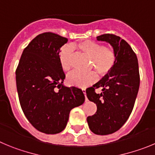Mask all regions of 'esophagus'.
Instances as JSON below:
<instances>
[{"instance_id":"1","label":"esophagus","mask_w":155,"mask_h":155,"mask_svg":"<svg viewBox=\"0 0 155 155\" xmlns=\"http://www.w3.org/2000/svg\"><path fill=\"white\" fill-rule=\"evenodd\" d=\"M83 93H84V95H85V97H86V102L88 100V99L86 98V90H83Z\"/></svg>"}]
</instances>
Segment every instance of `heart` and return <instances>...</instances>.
<instances>
[{"label": "heart", "instance_id": "b5f03b06", "mask_svg": "<svg viewBox=\"0 0 155 155\" xmlns=\"http://www.w3.org/2000/svg\"><path fill=\"white\" fill-rule=\"evenodd\" d=\"M80 50L83 54L91 58V68H95L100 75H105L112 69L116 62V54L114 50L108 47H103L101 44L93 41H81L73 45ZM72 48L64 46L61 49L58 59L61 67L65 72L70 71ZM68 83L72 86L79 88H86L97 80V75L93 72L83 73L74 72L67 78Z\"/></svg>", "mask_w": 155, "mask_h": 155}]
</instances>
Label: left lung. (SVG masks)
I'll list each match as a JSON object with an SVG mask.
<instances>
[{
	"label": "left lung",
	"instance_id": "1",
	"mask_svg": "<svg viewBox=\"0 0 155 155\" xmlns=\"http://www.w3.org/2000/svg\"><path fill=\"white\" fill-rule=\"evenodd\" d=\"M97 38L113 47L116 62L110 72L86 90L87 98L97 107L87 123L93 133L107 135L124 124L133 110L140 86L138 61L130 45L119 36L105 34ZM100 87L103 92L97 94L94 88Z\"/></svg>",
	"mask_w": 155,
	"mask_h": 155
}]
</instances>
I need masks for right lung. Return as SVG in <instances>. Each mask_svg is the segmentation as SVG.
I'll list each match as a JSON object with an SVG mask.
<instances>
[{
    "instance_id": "obj_1",
    "label": "right lung",
    "mask_w": 155,
    "mask_h": 155,
    "mask_svg": "<svg viewBox=\"0 0 155 155\" xmlns=\"http://www.w3.org/2000/svg\"><path fill=\"white\" fill-rule=\"evenodd\" d=\"M67 41L51 32L38 35L24 49L15 72L24 114L35 129L48 134L62 132L71 110L85 101L82 90L63 85L58 55Z\"/></svg>"
}]
</instances>
